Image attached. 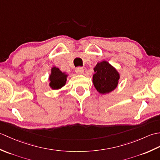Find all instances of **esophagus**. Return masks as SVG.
Masks as SVG:
<instances>
[{
	"label": "esophagus",
	"instance_id": "34e87169",
	"mask_svg": "<svg viewBox=\"0 0 160 160\" xmlns=\"http://www.w3.org/2000/svg\"><path fill=\"white\" fill-rule=\"evenodd\" d=\"M76 72L78 74H82L84 73V69L81 67H78L76 69Z\"/></svg>",
	"mask_w": 160,
	"mask_h": 160
}]
</instances>
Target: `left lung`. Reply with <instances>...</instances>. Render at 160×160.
<instances>
[{"label": "left lung", "instance_id": "obj_1", "mask_svg": "<svg viewBox=\"0 0 160 160\" xmlns=\"http://www.w3.org/2000/svg\"><path fill=\"white\" fill-rule=\"evenodd\" d=\"M94 71L93 82L98 92L108 93L117 87L120 76L115 68L107 61L98 62L94 68Z\"/></svg>", "mask_w": 160, "mask_h": 160}]
</instances>
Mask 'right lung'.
I'll return each mask as SVG.
<instances>
[{"label":"right lung","mask_w":160,"mask_h":160,"mask_svg":"<svg viewBox=\"0 0 160 160\" xmlns=\"http://www.w3.org/2000/svg\"><path fill=\"white\" fill-rule=\"evenodd\" d=\"M67 75L60 71L56 67H53L52 69V74L49 76L50 87L53 89H58L62 87L66 83Z\"/></svg>","instance_id":"1"}]
</instances>
